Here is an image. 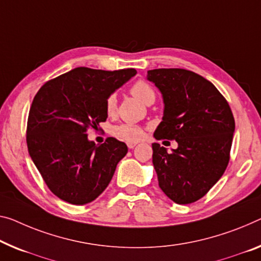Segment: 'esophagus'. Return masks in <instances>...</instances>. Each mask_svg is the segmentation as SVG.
Here are the masks:
<instances>
[{"instance_id": "obj_1", "label": "esophagus", "mask_w": 261, "mask_h": 261, "mask_svg": "<svg viewBox=\"0 0 261 261\" xmlns=\"http://www.w3.org/2000/svg\"><path fill=\"white\" fill-rule=\"evenodd\" d=\"M136 144H138L136 142H128L127 143V147L129 148V149H133V148L136 146Z\"/></svg>"}]
</instances>
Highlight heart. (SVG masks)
Returning <instances> with one entry per match:
<instances>
[{
	"mask_svg": "<svg viewBox=\"0 0 261 261\" xmlns=\"http://www.w3.org/2000/svg\"><path fill=\"white\" fill-rule=\"evenodd\" d=\"M130 93L143 103H148L151 99H155V92L144 82H136L130 87ZM117 108V97L115 94L108 95L106 99V112L112 114ZM111 133L115 138L127 142H136L143 138L144 132L140 126L133 123H120L112 128Z\"/></svg>",
	"mask_w": 261,
	"mask_h": 261,
	"instance_id": "1",
	"label": "heart"
}]
</instances>
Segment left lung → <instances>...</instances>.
Segmentation results:
<instances>
[{
  "label": "left lung",
  "instance_id": "left-lung-1",
  "mask_svg": "<svg viewBox=\"0 0 261 261\" xmlns=\"http://www.w3.org/2000/svg\"><path fill=\"white\" fill-rule=\"evenodd\" d=\"M147 79L161 92L162 121L156 140H176L178 147L153 143V164L159 186L172 202L194 203L209 191L225 171L234 119L215 85L183 69L149 70Z\"/></svg>",
  "mask_w": 261,
  "mask_h": 261
}]
</instances>
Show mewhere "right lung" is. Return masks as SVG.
<instances>
[{
	"label": "right lung",
	"instance_id": "obj_1",
	"mask_svg": "<svg viewBox=\"0 0 261 261\" xmlns=\"http://www.w3.org/2000/svg\"><path fill=\"white\" fill-rule=\"evenodd\" d=\"M136 74L75 67L44 84L35 95L27 127L28 150L46 186L67 203L84 205L106 189L125 142L107 138L95 144L87 129L106 121V99Z\"/></svg>",
	"mask_w": 261,
	"mask_h": 261
}]
</instances>
